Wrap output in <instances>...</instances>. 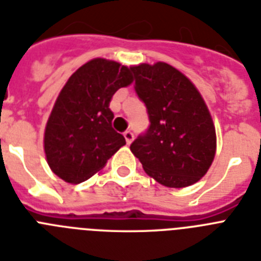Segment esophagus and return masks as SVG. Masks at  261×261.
I'll use <instances>...</instances> for the list:
<instances>
[{
	"label": "esophagus",
	"instance_id": "obj_1",
	"mask_svg": "<svg viewBox=\"0 0 261 261\" xmlns=\"http://www.w3.org/2000/svg\"><path fill=\"white\" fill-rule=\"evenodd\" d=\"M123 135H124V139H126L127 142V145H130L131 142L134 141V134H133L130 130H127Z\"/></svg>",
	"mask_w": 261,
	"mask_h": 261
}]
</instances>
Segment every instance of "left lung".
I'll return each instance as SVG.
<instances>
[{
    "label": "left lung",
    "mask_w": 261,
    "mask_h": 261,
    "mask_svg": "<svg viewBox=\"0 0 261 261\" xmlns=\"http://www.w3.org/2000/svg\"><path fill=\"white\" fill-rule=\"evenodd\" d=\"M135 92L150 126L130 146L150 177L167 188H186L202 178L216 154L211 112L194 84L166 63L130 67Z\"/></svg>",
    "instance_id": "1"
}]
</instances>
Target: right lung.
Instances as JSON below:
<instances>
[{"instance_id": "add662e5", "label": "right lung", "mask_w": 261, "mask_h": 261, "mask_svg": "<svg viewBox=\"0 0 261 261\" xmlns=\"http://www.w3.org/2000/svg\"><path fill=\"white\" fill-rule=\"evenodd\" d=\"M133 83L131 69L106 59L82 65L57 96L44 134L46 162L57 177L80 184L101 170L126 139L112 128L110 101Z\"/></svg>"}]
</instances>
